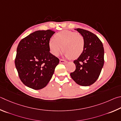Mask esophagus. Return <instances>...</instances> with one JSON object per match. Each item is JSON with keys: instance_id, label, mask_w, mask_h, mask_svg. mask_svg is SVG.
<instances>
[{"instance_id": "1", "label": "esophagus", "mask_w": 121, "mask_h": 121, "mask_svg": "<svg viewBox=\"0 0 121 121\" xmlns=\"http://www.w3.org/2000/svg\"><path fill=\"white\" fill-rule=\"evenodd\" d=\"M59 62H60V63H63V64H65V63H66L67 62L66 60H64V59H60Z\"/></svg>"}]
</instances>
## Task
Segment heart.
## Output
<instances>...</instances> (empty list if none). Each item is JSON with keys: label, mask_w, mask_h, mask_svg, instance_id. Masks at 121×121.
I'll list each match as a JSON object with an SVG mask.
<instances>
[{"label": "heart", "mask_w": 121, "mask_h": 121, "mask_svg": "<svg viewBox=\"0 0 121 121\" xmlns=\"http://www.w3.org/2000/svg\"><path fill=\"white\" fill-rule=\"evenodd\" d=\"M48 46L50 52L54 56H58L63 47L64 56L74 59L83 52L84 40L76 32L63 30L57 33L54 35V39L49 40Z\"/></svg>", "instance_id": "obj_1"}]
</instances>
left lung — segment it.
I'll list each match as a JSON object with an SVG mask.
<instances>
[{
    "label": "left lung",
    "mask_w": 121,
    "mask_h": 121,
    "mask_svg": "<svg viewBox=\"0 0 121 121\" xmlns=\"http://www.w3.org/2000/svg\"><path fill=\"white\" fill-rule=\"evenodd\" d=\"M84 40L83 52L74 60L76 66L70 75L79 85L89 86L98 79L104 64V49L100 40L91 32L75 29Z\"/></svg>",
    "instance_id": "1"
}]
</instances>
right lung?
<instances>
[{
  "instance_id": "right-lung-1",
  "label": "right lung",
  "mask_w": 121,
  "mask_h": 121,
  "mask_svg": "<svg viewBox=\"0 0 121 121\" xmlns=\"http://www.w3.org/2000/svg\"><path fill=\"white\" fill-rule=\"evenodd\" d=\"M55 31L39 30L20 41L17 48L15 64L23 83L40 90L47 85L54 73L59 59L51 54L49 40Z\"/></svg>"
}]
</instances>
